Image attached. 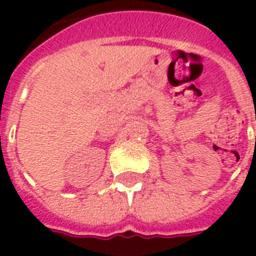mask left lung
I'll return each mask as SVG.
<instances>
[{
	"instance_id": "left-lung-1",
	"label": "left lung",
	"mask_w": 256,
	"mask_h": 256,
	"mask_svg": "<svg viewBox=\"0 0 256 256\" xmlns=\"http://www.w3.org/2000/svg\"><path fill=\"white\" fill-rule=\"evenodd\" d=\"M255 141H256V140H255Z\"/></svg>"
}]
</instances>
